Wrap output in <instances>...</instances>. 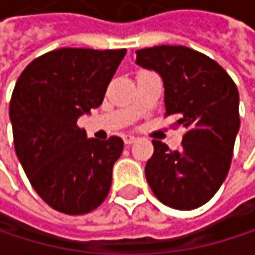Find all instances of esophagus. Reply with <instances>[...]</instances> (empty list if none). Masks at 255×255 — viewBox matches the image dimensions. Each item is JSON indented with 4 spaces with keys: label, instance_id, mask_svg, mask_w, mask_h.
<instances>
[{
    "label": "esophagus",
    "instance_id": "esophagus-1",
    "mask_svg": "<svg viewBox=\"0 0 255 255\" xmlns=\"http://www.w3.org/2000/svg\"><path fill=\"white\" fill-rule=\"evenodd\" d=\"M123 138H124V143H126V144H131V143H134V141L137 140L134 135H129V134H126Z\"/></svg>",
    "mask_w": 255,
    "mask_h": 255
}]
</instances>
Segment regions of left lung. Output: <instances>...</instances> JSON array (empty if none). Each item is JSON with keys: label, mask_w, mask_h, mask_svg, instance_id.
I'll list each match as a JSON object with an SVG mask.
<instances>
[{"label": "left lung", "mask_w": 255, "mask_h": 255, "mask_svg": "<svg viewBox=\"0 0 255 255\" xmlns=\"http://www.w3.org/2000/svg\"><path fill=\"white\" fill-rule=\"evenodd\" d=\"M135 63L158 72L165 88V117L184 127L181 147L152 140L144 173L155 196L167 207L195 210L223 184L239 131V93L229 74L208 56L184 45L135 51Z\"/></svg>", "instance_id": "obj_1"}]
</instances>
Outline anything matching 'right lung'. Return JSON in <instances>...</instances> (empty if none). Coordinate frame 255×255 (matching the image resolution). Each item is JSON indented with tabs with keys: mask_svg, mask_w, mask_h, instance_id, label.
<instances>
[{
	"mask_svg": "<svg viewBox=\"0 0 255 255\" xmlns=\"http://www.w3.org/2000/svg\"><path fill=\"white\" fill-rule=\"evenodd\" d=\"M127 50L59 48L32 60L10 100L16 155L53 210L79 216L108 196L123 138H87L78 118L102 105Z\"/></svg>",
	"mask_w": 255,
	"mask_h": 255,
	"instance_id": "obj_1",
	"label": "right lung"
}]
</instances>
